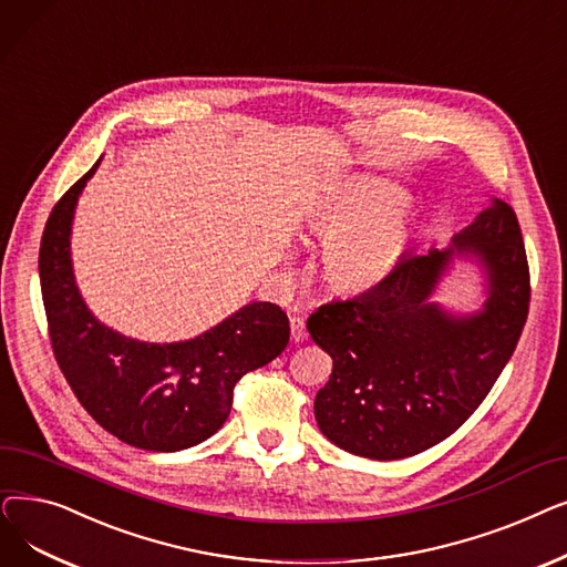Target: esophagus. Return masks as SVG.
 I'll return each instance as SVG.
<instances>
[{
  "mask_svg": "<svg viewBox=\"0 0 567 567\" xmlns=\"http://www.w3.org/2000/svg\"><path fill=\"white\" fill-rule=\"evenodd\" d=\"M290 339L295 343H302L307 339V326H305V320L300 316L290 318Z\"/></svg>",
  "mask_w": 567,
  "mask_h": 567,
  "instance_id": "1",
  "label": "esophagus"
}]
</instances>
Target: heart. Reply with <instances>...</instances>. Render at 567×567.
<instances>
[{
  "mask_svg": "<svg viewBox=\"0 0 567 567\" xmlns=\"http://www.w3.org/2000/svg\"><path fill=\"white\" fill-rule=\"evenodd\" d=\"M406 194L388 184H350L322 198L309 226L322 235L320 269L326 281L346 292L383 281L406 249L401 209Z\"/></svg>",
  "mask_w": 567,
  "mask_h": 567,
  "instance_id": "heart-1",
  "label": "heart"
}]
</instances>
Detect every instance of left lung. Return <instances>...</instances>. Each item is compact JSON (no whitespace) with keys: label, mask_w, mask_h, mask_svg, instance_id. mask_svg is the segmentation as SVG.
I'll return each instance as SVG.
<instances>
[{"label":"left lung","mask_w":567,"mask_h":567,"mask_svg":"<svg viewBox=\"0 0 567 567\" xmlns=\"http://www.w3.org/2000/svg\"><path fill=\"white\" fill-rule=\"evenodd\" d=\"M454 255L475 257L491 284L485 309L452 317L427 298ZM530 275L517 214L492 198L443 251L406 254L375 286L318 307L307 330L332 373L316 422L341 450L403 460L452 436L494 388L528 318Z\"/></svg>","instance_id":"8db88e82"}]
</instances>
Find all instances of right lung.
I'll return each mask as SVG.
<instances>
[{
	"label": "right lung",
	"instance_id": "1",
	"mask_svg": "<svg viewBox=\"0 0 567 567\" xmlns=\"http://www.w3.org/2000/svg\"><path fill=\"white\" fill-rule=\"evenodd\" d=\"M80 177L52 207L39 249L41 295L52 353L83 409L122 443L177 452L217 434L241 375L288 346V316L251 302L217 328L177 343L128 339L99 322L83 302L71 267V221Z\"/></svg>",
	"mask_w": 567,
	"mask_h": 567
}]
</instances>
